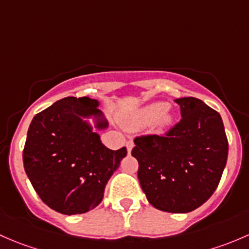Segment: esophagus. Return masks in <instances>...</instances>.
Listing matches in <instances>:
<instances>
[{"label": "esophagus", "instance_id": "1", "mask_svg": "<svg viewBox=\"0 0 249 249\" xmlns=\"http://www.w3.org/2000/svg\"><path fill=\"white\" fill-rule=\"evenodd\" d=\"M134 145H135V143H134V141L132 140H130V141H127L126 142V148H127V153H131V149L132 148H134Z\"/></svg>", "mask_w": 249, "mask_h": 249}]
</instances>
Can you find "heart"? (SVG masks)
<instances>
[{
	"instance_id": "b5f03b06",
	"label": "heart",
	"mask_w": 249,
	"mask_h": 249,
	"mask_svg": "<svg viewBox=\"0 0 249 249\" xmlns=\"http://www.w3.org/2000/svg\"><path fill=\"white\" fill-rule=\"evenodd\" d=\"M166 106L164 104H154L150 106L145 107L144 109L141 110L139 114V120L142 123H150L155 120L157 118H160L161 120H165L164 112Z\"/></svg>"
}]
</instances>
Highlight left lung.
Wrapping results in <instances>:
<instances>
[{
	"instance_id": "left-lung-1",
	"label": "left lung",
	"mask_w": 249,
	"mask_h": 249,
	"mask_svg": "<svg viewBox=\"0 0 249 249\" xmlns=\"http://www.w3.org/2000/svg\"><path fill=\"white\" fill-rule=\"evenodd\" d=\"M180 120L164 135L134 140L139 180L150 205L187 213L217 189L227 165L228 143L220 114L196 97L175 100Z\"/></svg>"
}]
</instances>
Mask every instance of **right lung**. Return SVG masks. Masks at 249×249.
<instances>
[{
	"label": "right lung",
	"instance_id": "right-lung-1",
	"mask_svg": "<svg viewBox=\"0 0 249 249\" xmlns=\"http://www.w3.org/2000/svg\"><path fill=\"white\" fill-rule=\"evenodd\" d=\"M97 100L69 96L36 114L22 152L24 169L38 196L62 214H80L96 207L105 187L126 157V148L110 150L82 117L100 119Z\"/></svg>",
	"mask_w": 249,
	"mask_h": 249
}]
</instances>
